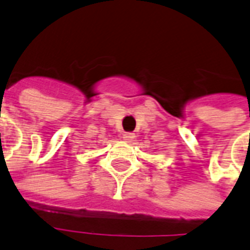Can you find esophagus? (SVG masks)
<instances>
[{"instance_id": "esophagus-1", "label": "esophagus", "mask_w": 250, "mask_h": 250, "mask_svg": "<svg viewBox=\"0 0 250 250\" xmlns=\"http://www.w3.org/2000/svg\"><path fill=\"white\" fill-rule=\"evenodd\" d=\"M135 139V133L132 132H125L123 133V140L127 141V143H131Z\"/></svg>"}]
</instances>
